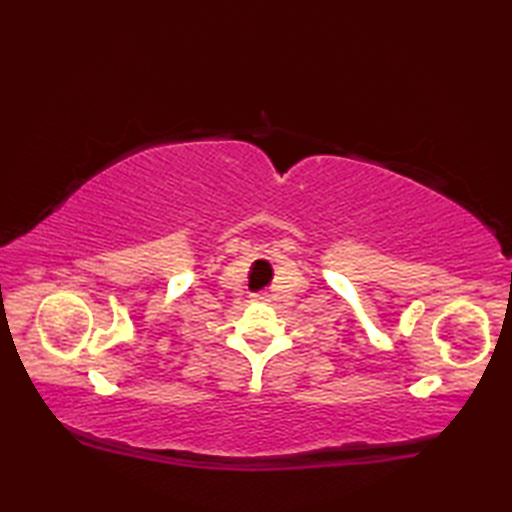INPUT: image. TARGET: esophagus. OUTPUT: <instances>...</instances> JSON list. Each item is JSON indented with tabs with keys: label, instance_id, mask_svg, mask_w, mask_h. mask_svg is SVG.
I'll list each match as a JSON object with an SVG mask.
<instances>
[{
	"label": "esophagus",
	"instance_id": "obj_1",
	"mask_svg": "<svg viewBox=\"0 0 512 512\" xmlns=\"http://www.w3.org/2000/svg\"><path fill=\"white\" fill-rule=\"evenodd\" d=\"M268 292H257V295H253V301H268Z\"/></svg>",
	"mask_w": 512,
	"mask_h": 512
}]
</instances>
